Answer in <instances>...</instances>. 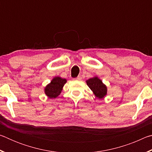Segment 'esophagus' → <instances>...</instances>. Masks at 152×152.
Masks as SVG:
<instances>
[{"mask_svg": "<svg viewBox=\"0 0 152 152\" xmlns=\"http://www.w3.org/2000/svg\"><path fill=\"white\" fill-rule=\"evenodd\" d=\"M81 79H82V77L80 76H78L76 78H75L74 80H80Z\"/></svg>", "mask_w": 152, "mask_h": 152, "instance_id": "esophagus-1", "label": "esophagus"}]
</instances>
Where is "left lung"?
I'll list each match as a JSON object with an SVG mask.
<instances>
[{
  "label": "left lung",
  "mask_w": 152,
  "mask_h": 152,
  "mask_svg": "<svg viewBox=\"0 0 152 152\" xmlns=\"http://www.w3.org/2000/svg\"><path fill=\"white\" fill-rule=\"evenodd\" d=\"M87 85L93 92L94 94L99 99H102L107 94V87L97 76L88 79L86 81Z\"/></svg>",
  "instance_id": "obj_1"
}]
</instances>
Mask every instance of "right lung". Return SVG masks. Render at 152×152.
Masks as SVG:
<instances>
[{"mask_svg": "<svg viewBox=\"0 0 152 152\" xmlns=\"http://www.w3.org/2000/svg\"><path fill=\"white\" fill-rule=\"evenodd\" d=\"M66 79L56 76L50 84L45 87L44 92L49 99H55L58 97L62 91L64 84L66 83Z\"/></svg>", "mask_w": 152, "mask_h": 152, "instance_id": "1", "label": "right lung"}]
</instances>
